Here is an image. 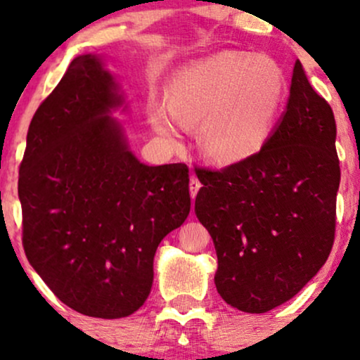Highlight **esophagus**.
I'll use <instances>...</instances> for the list:
<instances>
[{"instance_id": "1", "label": "esophagus", "mask_w": 360, "mask_h": 360, "mask_svg": "<svg viewBox=\"0 0 360 360\" xmlns=\"http://www.w3.org/2000/svg\"><path fill=\"white\" fill-rule=\"evenodd\" d=\"M200 188H201L200 179H198L196 176H191V179H189V193H191L193 200L196 198V194H198V191H200Z\"/></svg>"}]
</instances>
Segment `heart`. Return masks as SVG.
Listing matches in <instances>:
<instances>
[{
  "mask_svg": "<svg viewBox=\"0 0 360 360\" xmlns=\"http://www.w3.org/2000/svg\"><path fill=\"white\" fill-rule=\"evenodd\" d=\"M284 91V72L274 59L221 52L181 69L169 82V100L152 101L150 122L167 139L201 122L198 140L205 155L218 164L240 162L269 140Z\"/></svg>",
  "mask_w": 360,
  "mask_h": 360,
  "instance_id": "heart-1",
  "label": "heart"
}]
</instances>
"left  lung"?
<instances>
[{
  "label": "left lung",
  "mask_w": 360,
  "mask_h": 360,
  "mask_svg": "<svg viewBox=\"0 0 360 360\" xmlns=\"http://www.w3.org/2000/svg\"><path fill=\"white\" fill-rule=\"evenodd\" d=\"M330 105L296 60L286 111L257 154L200 169L194 212L212 235L214 284L230 307L266 313L298 295L335 238L340 166Z\"/></svg>",
  "instance_id": "8db88e82"
}]
</instances>
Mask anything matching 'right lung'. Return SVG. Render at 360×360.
<instances>
[{
  "label": "right lung",
  "instance_id": "add662e5",
  "mask_svg": "<svg viewBox=\"0 0 360 360\" xmlns=\"http://www.w3.org/2000/svg\"><path fill=\"white\" fill-rule=\"evenodd\" d=\"M122 105L103 57H76L32 118L18 177L28 262L62 303L106 320L146 303L157 247L191 208L188 166L140 162L111 117Z\"/></svg>",
  "mask_w": 360,
  "mask_h": 360
}]
</instances>
